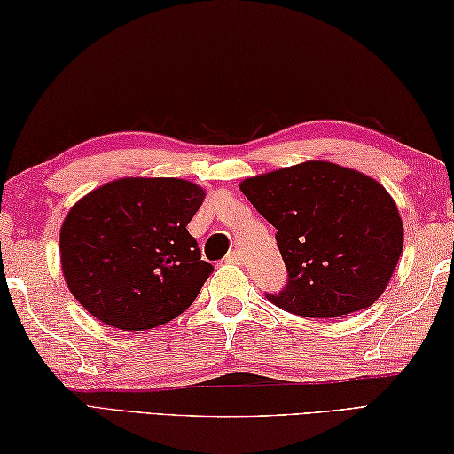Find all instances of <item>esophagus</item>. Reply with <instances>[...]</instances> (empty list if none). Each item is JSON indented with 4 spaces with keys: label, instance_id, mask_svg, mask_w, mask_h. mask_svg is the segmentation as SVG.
Instances as JSON below:
<instances>
[{
    "label": "esophagus",
    "instance_id": "34e87169",
    "mask_svg": "<svg viewBox=\"0 0 454 454\" xmlns=\"http://www.w3.org/2000/svg\"><path fill=\"white\" fill-rule=\"evenodd\" d=\"M242 261H245V259H242V253H240V250H230V253L226 254V262H232V265H240V262Z\"/></svg>",
    "mask_w": 454,
    "mask_h": 454
}]
</instances>
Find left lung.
Instances as JSON below:
<instances>
[{
  "label": "left lung",
  "instance_id": "obj_1",
  "mask_svg": "<svg viewBox=\"0 0 454 454\" xmlns=\"http://www.w3.org/2000/svg\"><path fill=\"white\" fill-rule=\"evenodd\" d=\"M242 193L277 228L287 283L269 301L306 317L373 306L394 275L403 226L391 195L367 175L309 160L250 177Z\"/></svg>",
  "mask_w": 454,
  "mask_h": 454
}]
</instances>
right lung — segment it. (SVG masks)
Here are the masks:
<instances>
[{
    "label": "right lung",
    "instance_id": "add662e5",
    "mask_svg": "<svg viewBox=\"0 0 454 454\" xmlns=\"http://www.w3.org/2000/svg\"><path fill=\"white\" fill-rule=\"evenodd\" d=\"M204 198L184 179L130 177L79 200L60 228V262L81 306L120 330L184 314L214 270L187 232Z\"/></svg>",
    "mask_w": 454,
    "mask_h": 454
}]
</instances>
